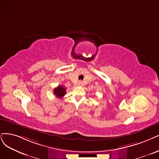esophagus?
<instances>
[{
	"mask_svg": "<svg viewBox=\"0 0 159 159\" xmlns=\"http://www.w3.org/2000/svg\"><path fill=\"white\" fill-rule=\"evenodd\" d=\"M79 86H80V85H81L82 84V83H81V82H79Z\"/></svg>",
	"mask_w": 159,
	"mask_h": 159,
	"instance_id": "esophagus-1",
	"label": "esophagus"
}]
</instances>
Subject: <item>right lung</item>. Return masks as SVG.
<instances>
[{"instance_id": "1", "label": "right lung", "mask_w": 159, "mask_h": 159, "mask_svg": "<svg viewBox=\"0 0 159 159\" xmlns=\"http://www.w3.org/2000/svg\"><path fill=\"white\" fill-rule=\"evenodd\" d=\"M54 93L58 98H63L66 93V89L61 85H59L56 89H54Z\"/></svg>"}]
</instances>
